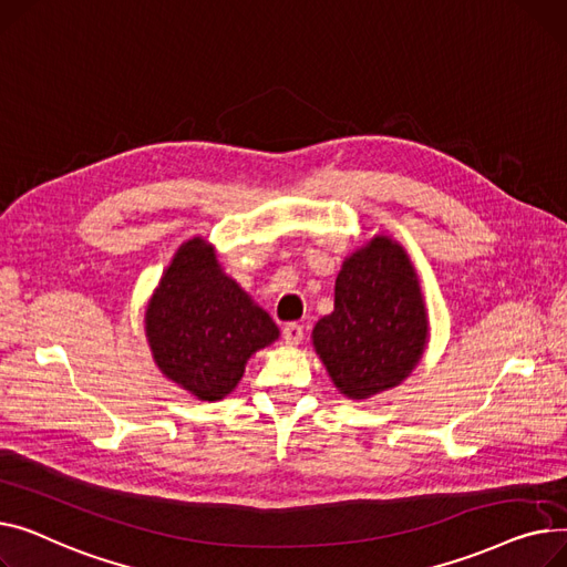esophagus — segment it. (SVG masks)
I'll use <instances>...</instances> for the list:
<instances>
[{
	"label": "esophagus",
	"mask_w": 567,
	"mask_h": 567,
	"mask_svg": "<svg viewBox=\"0 0 567 567\" xmlns=\"http://www.w3.org/2000/svg\"><path fill=\"white\" fill-rule=\"evenodd\" d=\"M284 341H286L288 346L302 343V341H305V327L299 324V322H288V324L284 327Z\"/></svg>",
	"instance_id": "obj_1"
}]
</instances>
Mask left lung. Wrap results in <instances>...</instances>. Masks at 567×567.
Returning <instances> with one entry per match:
<instances>
[{
  "mask_svg": "<svg viewBox=\"0 0 567 567\" xmlns=\"http://www.w3.org/2000/svg\"><path fill=\"white\" fill-rule=\"evenodd\" d=\"M427 318L416 272L401 245L373 238L337 277L334 311L320 318L313 346L348 398L403 382L419 363Z\"/></svg>",
  "mask_w": 567,
  "mask_h": 567,
  "instance_id": "left-lung-1",
  "label": "left lung"
}]
</instances>
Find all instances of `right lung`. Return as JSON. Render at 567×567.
I'll return each instance as SVG.
<instances>
[{
	"instance_id": "add662e5",
	"label": "right lung",
	"mask_w": 567,
	"mask_h": 567,
	"mask_svg": "<svg viewBox=\"0 0 567 567\" xmlns=\"http://www.w3.org/2000/svg\"><path fill=\"white\" fill-rule=\"evenodd\" d=\"M159 371L202 401L236 389L247 359L279 337L272 318L228 279L206 240L185 243L146 309Z\"/></svg>"
}]
</instances>
